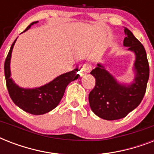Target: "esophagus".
<instances>
[{"label": "esophagus", "mask_w": 154, "mask_h": 154, "mask_svg": "<svg viewBox=\"0 0 154 154\" xmlns=\"http://www.w3.org/2000/svg\"><path fill=\"white\" fill-rule=\"evenodd\" d=\"M91 67L90 66H86V65H80L79 66V74L81 77L84 76L88 72H90Z\"/></svg>", "instance_id": "esophagus-1"}]
</instances>
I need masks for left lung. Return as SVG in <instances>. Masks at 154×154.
Segmentation results:
<instances>
[{
    "instance_id": "1",
    "label": "left lung",
    "mask_w": 154,
    "mask_h": 154,
    "mask_svg": "<svg viewBox=\"0 0 154 154\" xmlns=\"http://www.w3.org/2000/svg\"><path fill=\"white\" fill-rule=\"evenodd\" d=\"M125 32L124 46L136 56L134 82L129 85L120 84L101 64H97V67L90 72L95 77L96 84L89 93V105L97 116L108 121L126 117L138 106L145 96L149 77V66L143 45L126 28Z\"/></svg>"
}]
</instances>
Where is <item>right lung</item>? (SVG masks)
I'll list each match as a JSON object with an SVG mask.
<instances>
[{
    "label": "right lung",
    "instance_id": "obj_1",
    "mask_svg": "<svg viewBox=\"0 0 154 154\" xmlns=\"http://www.w3.org/2000/svg\"><path fill=\"white\" fill-rule=\"evenodd\" d=\"M37 21L31 23L27 28L28 30L31 25ZM24 31V32H25ZM17 39L13 42L5 61V76L6 85L9 96L16 105L25 112L33 115H42L53 110L60 103L63 97L66 87L70 82L77 80L79 77L77 69L72 71L60 75L48 84L35 89H23L14 83L11 78L10 59L13 45Z\"/></svg>",
    "mask_w": 154,
    "mask_h": 154
}]
</instances>
